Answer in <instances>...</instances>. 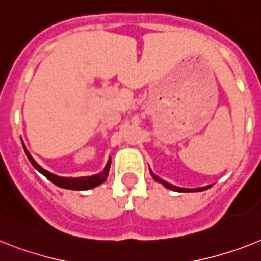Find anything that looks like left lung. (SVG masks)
Segmentation results:
<instances>
[{
  "mask_svg": "<svg viewBox=\"0 0 261 261\" xmlns=\"http://www.w3.org/2000/svg\"><path fill=\"white\" fill-rule=\"evenodd\" d=\"M151 175H152V178L155 179L156 181H159V183H162V185L164 186V187L170 188V190H172V191H178V192H194V191H204V190H207V188H210V186H205V187H200V188H180V187H175V186L170 185V183H167V181L162 180L161 178H158V176H155L152 172H151Z\"/></svg>",
  "mask_w": 261,
  "mask_h": 261,
  "instance_id": "8db88e82",
  "label": "left lung"
}]
</instances>
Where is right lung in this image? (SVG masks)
I'll list each match as a JSON object with an SVG mask.
<instances>
[{
    "instance_id": "right-lung-1",
    "label": "right lung",
    "mask_w": 261,
    "mask_h": 261,
    "mask_svg": "<svg viewBox=\"0 0 261 261\" xmlns=\"http://www.w3.org/2000/svg\"><path fill=\"white\" fill-rule=\"evenodd\" d=\"M23 148H25V146H23ZM25 152L28 159L30 161V163H32L33 166H34L39 172H41V174L45 175L46 178L49 179L51 183L58 186V187L67 188V190H90V188H94V187H97V186H99L100 183H103V181L106 180L107 175H109V168H110V163H111V159H110L109 163L106 164V167H105L103 171L98 175H93V176H85V178H61V176L53 175L50 174L49 171L43 170V168L41 167V166H39L34 159H33L32 155L28 152L26 148H25Z\"/></svg>"
}]
</instances>
